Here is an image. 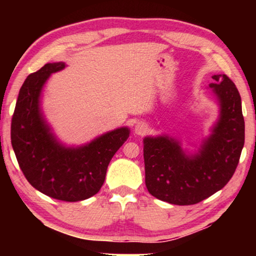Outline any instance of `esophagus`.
Wrapping results in <instances>:
<instances>
[{
	"mask_svg": "<svg viewBox=\"0 0 256 256\" xmlns=\"http://www.w3.org/2000/svg\"><path fill=\"white\" fill-rule=\"evenodd\" d=\"M148 130H149V126L146 124V122L140 121V122H138V124H135L134 132H135L136 135H144Z\"/></svg>",
	"mask_w": 256,
	"mask_h": 256,
	"instance_id": "34e87169",
	"label": "esophagus"
}]
</instances>
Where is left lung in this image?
Wrapping results in <instances>:
<instances>
[{
	"label": "left lung",
	"instance_id": "obj_1",
	"mask_svg": "<svg viewBox=\"0 0 256 256\" xmlns=\"http://www.w3.org/2000/svg\"><path fill=\"white\" fill-rule=\"evenodd\" d=\"M208 87L219 115L194 152L169 135L143 138L146 185L149 194L174 205H194L225 186L239 163L244 143L241 98L226 74L212 76Z\"/></svg>",
	"mask_w": 256,
	"mask_h": 256
}]
</instances>
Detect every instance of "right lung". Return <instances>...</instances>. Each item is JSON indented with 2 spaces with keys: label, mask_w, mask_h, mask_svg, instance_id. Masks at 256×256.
<instances>
[{
  "label": "right lung",
  "mask_w": 256,
  "mask_h": 256,
  "mask_svg": "<svg viewBox=\"0 0 256 256\" xmlns=\"http://www.w3.org/2000/svg\"><path fill=\"white\" fill-rule=\"evenodd\" d=\"M65 68L62 62H48L26 79L12 120V144L20 170L36 190L59 200L80 202L99 192L108 164L130 129L116 128L76 146L59 141L45 118L42 96L52 73Z\"/></svg>",
  "instance_id": "1"
}]
</instances>
